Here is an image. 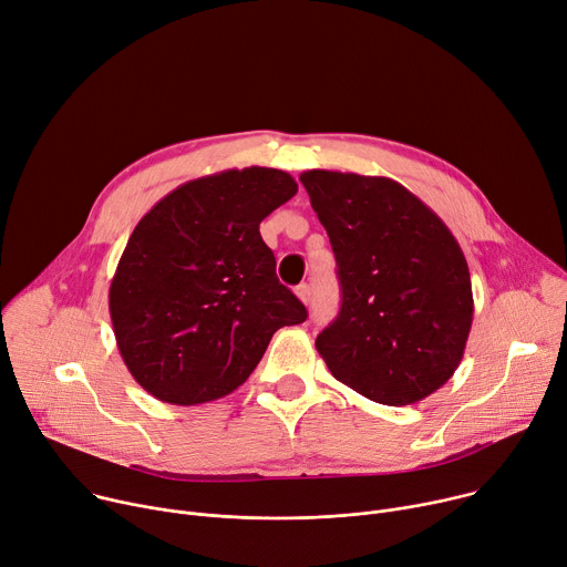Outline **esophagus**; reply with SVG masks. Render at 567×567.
<instances>
[{"label":"esophagus","instance_id":"34e87169","mask_svg":"<svg viewBox=\"0 0 567 567\" xmlns=\"http://www.w3.org/2000/svg\"><path fill=\"white\" fill-rule=\"evenodd\" d=\"M296 296H298L305 305H310V300H312V289H310V285L300 282V285L296 287Z\"/></svg>","mask_w":567,"mask_h":567}]
</instances>
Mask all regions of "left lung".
Listing matches in <instances>:
<instances>
[{"mask_svg":"<svg viewBox=\"0 0 567 567\" xmlns=\"http://www.w3.org/2000/svg\"><path fill=\"white\" fill-rule=\"evenodd\" d=\"M300 183L339 267L341 310L317 337L323 362L373 402L427 398L454 375L473 326L471 271L458 241L391 178L312 169Z\"/></svg>","mask_w":567,"mask_h":567,"instance_id":"8db88e82","label":"left lung"}]
</instances>
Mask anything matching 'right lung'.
Instances as JSON below:
<instances>
[{
    "label": "right lung",
    "instance_id": "add662e5",
    "mask_svg": "<svg viewBox=\"0 0 567 567\" xmlns=\"http://www.w3.org/2000/svg\"><path fill=\"white\" fill-rule=\"evenodd\" d=\"M296 192L280 169H226L176 187L140 219L109 307L124 364L153 398L189 406L233 393L274 332L307 319L260 235Z\"/></svg>",
    "mask_w": 567,
    "mask_h": 567
}]
</instances>
